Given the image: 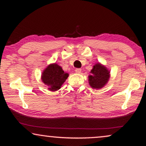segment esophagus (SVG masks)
I'll return each instance as SVG.
<instances>
[{"label": "esophagus", "mask_w": 146, "mask_h": 146, "mask_svg": "<svg viewBox=\"0 0 146 146\" xmlns=\"http://www.w3.org/2000/svg\"><path fill=\"white\" fill-rule=\"evenodd\" d=\"M81 71H82V70H81L80 68H76L75 70V72L76 73H80L81 72Z\"/></svg>", "instance_id": "obj_1"}]
</instances>
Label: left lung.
<instances>
[{
  "instance_id": "left-lung-1",
  "label": "left lung",
  "mask_w": 146,
  "mask_h": 146,
  "mask_svg": "<svg viewBox=\"0 0 146 146\" xmlns=\"http://www.w3.org/2000/svg\"><path fill=\"white\" fill-rule=\"evenodd\" d=\"M88 76L89 84L93 89L100 90L107 84L110 78V71L98 62L93 66Z\"/></svg>"
}]
</instances>
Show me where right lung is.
Segmentation results:
<instances>
[{
  "label": "right lung",
  "instance_id": "add662e5",
  "mask_svg": "<svg viewBox=\"0 0 146 146\" xmlns=\"http://www.w3.org/2000/svg\"><path fill=\"white\" fill-rule=\"evenodd\" d=\"M69 76L68 73L64 72L62 68L56 63L50 64L42 73L41 80L48 86V90L56 91L60 89Z\"/></svg>",
  "mask_w": 146,
  "mask_h": 146
}]
</instances>
